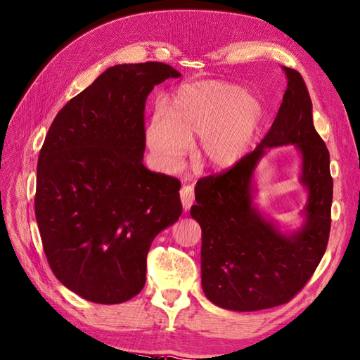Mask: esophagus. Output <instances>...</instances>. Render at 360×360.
Instances as JSON below:
<instances>
[{"label":"esophagus","mask_w":360,"mask_h":360,"mask_svg":"<svg viewBox=\"0 0 360 360\" xmlns=\"http://www.w3.org/2000/svg\"><path fill=\"white\" fill-rule=\"evenodd\" d=\"M179 193H181L182 207L188 210L193 204H195V187H193V186H182Z\"/></svg>","instance_id":"esophagus-1"}]
</instances>
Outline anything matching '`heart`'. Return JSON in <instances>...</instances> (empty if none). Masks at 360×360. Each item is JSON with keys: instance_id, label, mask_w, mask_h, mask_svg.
Wrapping results in <instances>:
<instances>
[{"instance_id": "1", "label": "heart", "mask_w": 360, "mask_h": 360, "mask_svg": "<svg viewBox=\"0 0 360 360\" xmlns=\"http://www.w3.org/2000/svg\"><path fill=\"white\" fill-rule=\"evenodd\" d=\"M262 122V106L254 97L226 82H199L176 91L172 115L155 112L146 131L150 150L165 167L187 153L200 138L199 156L210 167L225 170L250 149Z\"/></svg>"}]
</instances>
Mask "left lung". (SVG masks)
Wrapping results in <instances>:
<instances>
[{
    "instance_id": "left-lung-1",
    "label": "left lung",
    "mask_w": 360,
    "mask_h": 360,
    "mask_svg": "<svg viewBox=\"0 0 360 360\" xmlns=\"http://www.w3.org/2000/svg\"><path fill=\"white\" fill-rule=\"evenodd\" d=\"M288 88L269 132L231 169L196 184L191 217L202 228V289L216 306L234 311L271 309L297 295L326 252L333 179L330 153L311 118L302 76L283 67ZM295 143L303 156L302 183L309 191L307 222L284 235L252 204V176L271 146Z\"/></svg>"
}]
</instances>
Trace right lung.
<instances>
[{"instance_id":"obj_1","label":"right lung","mask_w":360,"mask_h":360,"mask_svg":"<svg viewBox=\"0 0 360 360\" xmlns=\"http://www.w3.org/2000/svg\"><path fill=\"white\" fill-rule=\"evenodd\" d=\"M179 76L161 62L110 67L45 136L34 196L44 252L56 278L88 301L140 293L153 238L182 213L181 182L143 164L147 96Z\"/></svg>"}]
</instances>
